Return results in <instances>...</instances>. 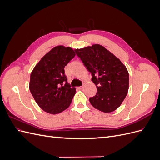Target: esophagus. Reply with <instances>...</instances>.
Listing matches in <instances>:
<instances>
[{
  "instance_id": "1",
  "label": "esophagus",
  "mask_w": 160,
  "mask_h": 160,
  "mask_svg": "<svg viewBox=\"0 0 160 160\" xmlns=\"http://www.w3.org/2000/svg\"><path fill=\"white\" fill-rule=\"evenodd\" d=\"M83 88V86H81V87H79L78 88V89H82Z\"/></svg>"
}]
</instances>
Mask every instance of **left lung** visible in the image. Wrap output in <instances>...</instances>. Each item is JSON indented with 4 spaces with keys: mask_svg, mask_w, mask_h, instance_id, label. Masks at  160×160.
Returning <instances> with one entry per match:
<instances>
[{
    "mask_svg": "<svg viewBox=\"0 0 160 160\" xmlns=\"http://www.w3.org/2000/svg\"><path fill=\"white\" fill-rule=\"evenodd\" d=\"M77 55L92 75L96 95L89 98L93 107L104 113L117 109L129 89V73L121 61L105 47L93 45L75 49Z\"/></svg>",
    "mask_w": 160,
    "mask_h": 160,
    "instance_id": "left-lung-1",
    "label": "left lung"
}]
</instances>
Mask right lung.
<instances>
[{"label":"right lung","instance_id":"add662e5","mask_svg":"<svg viewBox=\"0 0 160 160\" xmlns=\"http://www.w3.org/2000/svg\"><path fill=\"white\" fill-rule=\"evenodd\" d=\"M75 56L70 47L57 46L43 57L32 70L30 91L38 106L47 113L57 114L69 107L75 94L65 74V67Z\"/></svg>","mask_w":160,"mask_h":160}]
</instances>
